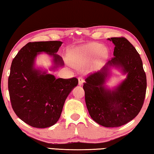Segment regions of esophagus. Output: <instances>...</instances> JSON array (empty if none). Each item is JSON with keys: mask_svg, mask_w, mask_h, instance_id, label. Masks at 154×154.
<instances>
[{"mask_svg": "<svg viewBox=\"0 0 154 154\" xmlns=\"http://www.w3.org/2000/svg\"><path fill=\"white\" fill-rule=\"evenodd\" d=\"M83 82H84V80L82 77L78 78V84H79V85H82L83 83Z\"/></svg>", "mask_w": 154, "mask_h": 154, "instance_id": "obj_1", "label": "esophagus"}]
</instances>
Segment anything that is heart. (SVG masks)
Here are the masks:
<instances>
[{
    "label": "heart",
    "instance_id": "b5f03b06",
    "mask_svg": "<svg viewBox=\"0 0 154 154\" xmlns=\"http://www.w3.org/2000/svg\"><path fill=\"white\" fill-rule=\"evenodd\" d=\"M108 49L98 43H90L74 49L71 52L70 62L72 66L82 68L97 55L99 61L107 58Z\"/></svg>",
    "mask_w": 154,
    "mask_h": 154
}]
</instances>
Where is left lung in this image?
I'll return each mask as SVG.
<instances>
[{"label": "left lung", "mask_w": 154, "mask_h": 154, "mask_svg": "<svg viewBox=\"0 0 154 154\" xmlns=\"http://www.w3.org/2000/svg\"><path fill=\"white\" fill-rule=\"evenodd\" d=\"M115 45L113 56L100 71L85 79V100L91 118L107 128L121 126L136 117L144 103L147 79L140 55L124 37L108 38ZM115 67L127 77L112 89L105 85Z\"/></svg>", "instance_id": "left-lung-1"}]
</instances>
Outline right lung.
Returning <instances> with one entry per match:
<instances>
[{
    "label": "right lung",
    "mask_w": 154,
    "mask_h": 154,
    "mask_svg": "<svg viewBox=\"0 0 154 154\" xmlns=\"http://www.w3.org/2000/svg\"><path fill=\"white\" fill-rule=\"evenodd\" d=\"M62 42L58 41L30 42L20 49L11 63L8 89L12 108L20 119L30 126L45 128L58 121L65 100L78 84V79H56L47 70L35 67L41 53L52 58L50 71L63 66L58 55Z\"/></svg>",
    "instance_id": "obj_1"
}]
</instances>
